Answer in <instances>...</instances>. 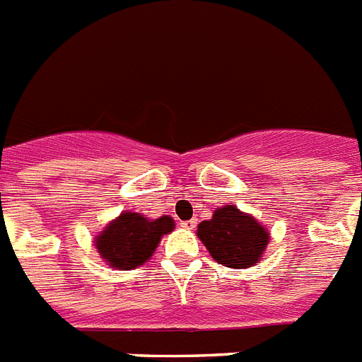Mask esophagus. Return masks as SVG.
I'll return each instance as SVG.
<instances>
[{"label": "esophagus", "mask_w": 362, "mask_h": 362, "mask_svg": "<svg viewBox=\"0 0 362 362\" xmlns=\"http://www.w3.org/2000/svg\"><path fill=\"white\" fill-rule=\"evenodd\" d=\"M196 225H197V219H188V221H181V227L188 228V230L196 228Z\"/></svg>", "instance_id": "34e87169"}]
</instances>
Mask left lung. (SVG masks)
Wrapping results in <instances>:
<instances>
[{"label": "left lung", "instance_id": "1", "mask_svg": "<svg viewBox=\"0 0 362 362\" xmlns=\"http://www.w3.org/2000/svg\"><path fill=\"white\" fill-rule=\"evenodd\" d=\"M197 236L212 258L230 269H245L258 264L269 243L267 228L230 203L197 225Z\"/></svg>", "mask_w": 362, "mask_h": 362}]
</instances>
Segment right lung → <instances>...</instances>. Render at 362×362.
<instances>
[{
	"label": "right lung",
	"mask_w": 362,
	"mask_h": 362,
	"mask_svg": "<svg viewBox=\"0 0 362 362\" xmlns=\"http://www.w3.org/2000/svg\"><path fill=\"white\" fill-rule=\"evenodd\" d=\"M174 227L170 216L148 219L137 212H122L95 238V247L107 265L129 271L150 260L160 238L172 233Z\"/></svg>",
	"instance_id": "obj_1"
}]
</instances>
